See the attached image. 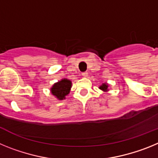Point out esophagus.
<instances>
[{
    "instance_id": "1",
    "label": "esophagus",
    "mask_w": 158,
    "mask_h": 158,
    "mask_svg": "<svg viewBox=\"0 0 158 158\" xmlns=\"http://www.w3.org/2000/svg\"><path fill=\"white\" fill-rule=\"evenodd\" d=\"M81 74H82V76L84 77H88V73H87V72L82 73Z\"/></svg>"
}]
</instances>
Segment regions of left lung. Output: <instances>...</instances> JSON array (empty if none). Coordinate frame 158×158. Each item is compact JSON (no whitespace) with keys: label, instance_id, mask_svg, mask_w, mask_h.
I'll list each match as a JSON object with an SVG mask.
<instances>
[{"label":"left lung","instance_id":"left-lung-1","mask_svg":"<svg viewBox=\"0 0 158 158\" xmlns=\"http://www.w3.org/2000/svg\"><path fill=\"white\" fill-rule=\"evenodd\" d=\"M99 89H101L103 92H107V91H108V85H107V83L102 84L99 87Z\"/></svg>","mask_w":158,"mask_h":158}]
</instances>
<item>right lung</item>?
Returning a JSON list of instances; mask_svg holds the SVG:
<instances>
[{
	"instance_id": "1",
	"label": "right lung",
	"mask_w": 158,
	"mask_h": 158,
	"mask_svg": "<svg viewBox=\"0 0 158 158\" xmlns=\"http://www.w3.org/2000/svg\"><path fill=\"white\" fill-rule=\"evenodd\" d=\"M72 82L70 80H68L66 78L62 79L57 83L54 84V85L51 87V92L58 100H65V96L69 93Z\"/></svg>"
}]
</instances>
